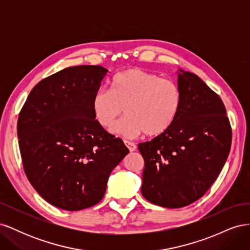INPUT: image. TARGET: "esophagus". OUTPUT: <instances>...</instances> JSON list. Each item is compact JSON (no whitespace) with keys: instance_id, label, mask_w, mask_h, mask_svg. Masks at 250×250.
I'll use <instances>...</instances> for the list:
<instances>
[{"instance_id":"esophagus-1","label":"esophagus","mask_w":250,"mask_h":250,"mask_svg":"<svg viewBox=\"0 0 250 250\" xmlns=\"http://www.w3.org/2000/svg\"><path fill=\"white\" fill-rule=\"evenodd\" d=\"M124 144L126 145V147L128 148V150L130 151V152H132V151H135V149H137V145H135V144L132 143V142L124 141Z\"/></svg>"}]
</instances>
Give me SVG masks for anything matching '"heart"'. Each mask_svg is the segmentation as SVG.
Segmentation results:
<instances>
[{"instance_id": "1", "label": "heart", "mask_w": 250, "mask_h": 250, "mask_svg": "<svg viewBox=\"0 0 250 250\" xmlns=\"http://www.w3.org/2000/svg\"><path fill=\"white\" fill-rule=\"evenodd\" d=\"M181 105V93L175 82L140 67L118 73L110 81V90L94 94L92 110L101 126L111 132L134 139L145 132L155 137L167 131L175 121Z\"/></svg>"}]
</instances>
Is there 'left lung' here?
Returning <instances> with one entry per match:
<instances>
[{"label":"left lung","mask_w":250,"mask_h":250,"mask_svg":"<svg viewBox=\"0 0 250 250\" xmlns=\"http://www.w3.org/2000/svg\"><path fill=\"white\" fill-rule=\"evenodd\" d=\"M178 115L167 131L139 144L145 168L141 191L156 206L178 208L198 200L228 160L231 129L222 100L197 75L177 72Z\"/></svg>","instance_id":"left-lung-1"}]
</instances>
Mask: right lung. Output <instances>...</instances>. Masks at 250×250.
<instances>
[{"instance_id":"1","label":"right lung","mask_w":250,"mask_h":250,"mask_svg":"<svg viewBox=\"0 0 250 250\" xmlns=\"http://www.w3.org/2000/svg\"><path fill=\"white\" fill-rule=\"evenodd\" d=\"M107 72L100 65L66 67L37 83L20 112L18 138L26 175L44 200L62 209L80 210L99 202L111 171L129 152L92 110Z\"/></svg>"}]
</instances>
